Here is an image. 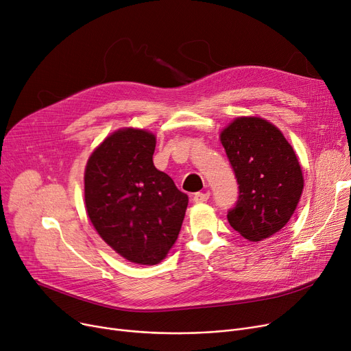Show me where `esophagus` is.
<instances>
[{"mask_svg": "<svg viewBox=\"0 0 351 351\" xmlns=\"http://www.w3.org/2000/svg\"><path fill=\"white\" fill-rule=\"evenodd\" d=\"M208 198H210V193L208 191H206V193H195L194 197H193L194 203H206Z\"/></svg>", "mask_w": 351, "mask_h": 351, "instance_id": "esophagus-1", "label": "esophagus"}]
</instances>
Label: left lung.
I'll return each instance as SVG.
<instances>
[{"label":"left lung","instance_id":"1","mask_svg":"<svg viewBox=\"0 0 351 351\" xmlns=\"http://www.w3.org/2000/svg\"><path fill=\"white\" fill-rule=\"evenodd\" d=\"M220 140L239 182V199L227 214L230 226L250 241L271 237L291 219L304 187L293 147L260 117H239Z\"/></svg>","mask_w":351,"mask_h":351}]
</instances>
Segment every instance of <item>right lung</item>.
Returning a JSON list of instances; mask_svg holds the SVG:
<instances>
[{"mask_svg": "<svg viewBox=\"0 0 351 351\" xmlns=\"http://www.w3.org/2000/svg\"><path fill=\"white\" fill-rule=\"evenodd\" d=\"M156 137L138 128L112 132L90 156L86 208L97 232L125 260L158 264L176 243L189 197L153 162Z\"/></svg>", "mask_w": 351, "mask_h": 351, "instance_id": "1", "label": "right lung"}]
</instances>
